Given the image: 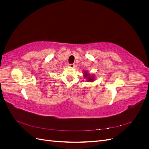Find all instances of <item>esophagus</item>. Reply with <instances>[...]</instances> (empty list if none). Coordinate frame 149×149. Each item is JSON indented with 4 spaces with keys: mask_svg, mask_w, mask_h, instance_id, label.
<instances>
[{
    "mask_svg": "<svg viewBox=\"0 0 149 149\" xmlns=\"http://www.w3.org/2000/svg\"><path fill=\"white\" fill-rule=\"evenodd\" d=\"M69 66H70V68H73L75 67V65H74V64H70V65H69Z\"/></svg>",
    "mask_w": 149,
    "mask_h": 149,
    "instance_id": "esophagus-1",
    "label": "esophagus"
}]
</instances>
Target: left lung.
<instances>
[{
	"mask_svg": "<svg viewBox=\"0 0 149 149\" xmlns=\"http://www.w3.org/2000/svg\"><path fill=\"white\" fill-rule=\"evenodd\" d=\"M84 78H86L88 82H93L94 79H95V76L94 74H90L89 72L87 71H84L83 73Z\"/></svg>",
	"mask_w": 149,
	"mask_h": 149,
	"instance_id": "obj_1",
	"label": "left lung"
}]
</instances>
